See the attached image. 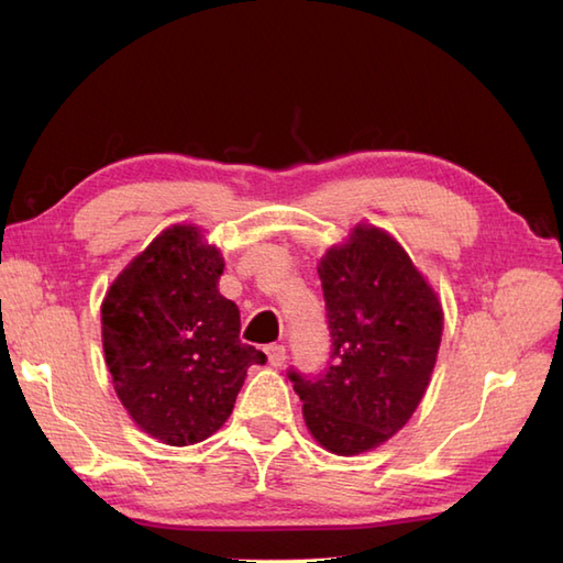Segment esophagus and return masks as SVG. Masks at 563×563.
<instances>
[{
  "label": "esophagus",
  "mask_w": 563,
  "mask_h": 563,
  "mask_svg": "<svg viewBox=\"0 0 563 563\" xmlns=\"http://www.w3.org/2000/svg\"><path fill=\"white\" fill-rule=\"evenodd\" d=\"M266 355H268V363L273 365V367H280L283 363H285V345H280V343H271L268 349H266Z\"/></svg>",
  "instance_id": "esophagus-1"
}]
</instances>
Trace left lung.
Returning a JSON list of instances; mask_svg holds the SVG:
<instances>
[{
    "instance_id": "1",
    "label": "left lung",
    "mask_w": 563,
    "mask_h": 563,
    "mask_svg": "<svg viewBox=\"0 0 563 563\" xmlns=\"http://www.w3.org/2000/svg\"><path fill=\"white\" fill-rule=\"evenodd\" d=\"M331 331L324 373L290 369L309 433L333 454L389 440L421 404L442 336L438 295L387 232L357 224L319 263Z\"/></svg>"
}]
</instances>
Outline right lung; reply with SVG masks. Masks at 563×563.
Returning a JSON list of instances; mask_svg holds the SVG:
<instances>
[{
  "instance_id": "right-lung-1",
  "label": "right lung",
  "mask_w": 563,
  "mask_h": 563,
  "mask_svg": "<svg viewBox=\"0 0 563 563\" xmlns=\"http://www.w3.org/2000/svg\"><path fill=\"white\" fill-rule=\"evenodd\" d=\"M220 249L194 224L164 230L113 280L101 305L106 365L133 421L166 445L210 438L230 418L246 369L266 355L239 341L220 295Z\"/></svg>"
}]
</instances>
